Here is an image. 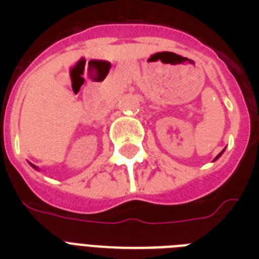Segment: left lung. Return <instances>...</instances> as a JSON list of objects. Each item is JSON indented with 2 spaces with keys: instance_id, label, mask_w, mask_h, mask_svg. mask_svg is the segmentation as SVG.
<instances>
[{
  "instance_id": "1",
  "label": "left lung",
  "mask_w": 259,
  "mask_h": 259,
  "mask_svg": "<svg viewBox=\"0 0 259 259\" xmlns=\"http://www.w3.org/2000/svg\"><path fill=\"white\" fill-rule=\"evenodd\" d=\"M223 152H225V150H222V152H221V153H219V154H218V156H217V157H215V160H213V161H217V160H218V158H219V157H221V156H222V154H223Z\"/></svg>"
}]
</instances>
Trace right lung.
<instances>
[{"label": "right lung", "instance_id": "right-lung-1", "mask_svg": "<svg viewBox=\"0 0 259 259\" xmlns=\"http://www.w3.org/2000/svg\"><path fill=\"white\" fill-rule=\"evenodd\" d=\"M30 165H32V168H34V169H36V170H38V168L36 165H33V164H30Z\"/></svg>", "mask_w": 259, "mask_h": 259}]
</instances>
